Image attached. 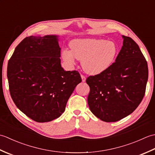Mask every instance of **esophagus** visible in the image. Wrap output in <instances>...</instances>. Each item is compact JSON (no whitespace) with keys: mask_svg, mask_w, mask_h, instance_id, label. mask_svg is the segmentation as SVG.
Wrapping results in <instances>:
<instances>
[{"mask_svg":"<svg viewBox=\"0 0 155 155\" xmlns=\"http://www.w3.org/2000/svg\"><path fill=\"white\" fill-rule=\"evenodd\" d=\"M81 78H82V81H83V82L86 81V78H85L84 76L81 75Z\"/></svg>","mask_w":155,"mask_h":155,"instance_id":"obj_1","label":"esophagus"}]
</instances>
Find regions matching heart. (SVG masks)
<instances>
[{"mask_svg": "<svg viewBox=\"0 0 155 155\" xmlns=\"http://www.w3.org/2000/svg\"><path fill=\"white\" fill-rule=\"evenodd\" d=\"M71 51L62 52L63 61L74 66L76 58L87 73L97 75L107 71L114 63L118 54V47L113 41L100 38H77L70 42Z\"/></svg>", "mask_w": 155, "mask_h": 155, "instance_id": "heart-1", "label": "heart"}]
</instances>
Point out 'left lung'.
I'll list each match as a JSON object with an SVG mask.
<instances>
[{"label":"left lung","mask_w":155,"mask_h":155,"mask_svg":"<svg viewBox=\"0 0 155 155\" xmlns=\"http://www.w3.org/2000/svg\"><path fill=\"white\" fill-rule=\"evenodd\" d=\"M123 45L107 71L90 76L88 104L101 120L116 122L131 114L145 93L149 70L145 58L132 38L122 36Z\"/></svg>","instance_id":"1"}]
</instances>
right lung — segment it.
<instances>
[{
  "label": "right lung",
  "instance_id": "obj_1",
  "mask_svg": "<svg viewBox=\"0 0 155 155\" xmlns=\"http://www.w3.org/2000/svg\"><path fill=\"white\" fill-rule=\"evenodd\" d=\"M59 36H31L16 47L8 62L11 97L18 109L38 123L61 116L81 77L61 64Z\"/></svg>",
  "mask_w": 155,
  "mask_h": 155
}]
</instances>
